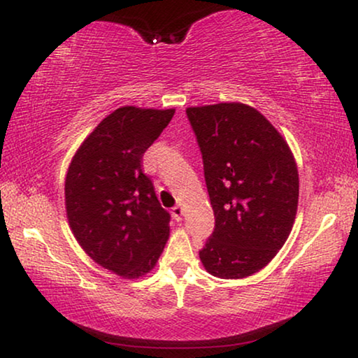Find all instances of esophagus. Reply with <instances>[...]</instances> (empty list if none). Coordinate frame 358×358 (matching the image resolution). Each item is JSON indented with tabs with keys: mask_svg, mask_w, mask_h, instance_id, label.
<instances>
[{
	"mask_svg": "<svg viewBox=\"0 0 358 358\" xmlns=\"http://www.w3.org/2000/svg\"><path fill=\"white\" fill-rule=\"evenodd\" d=\"M182 212H184V210H182V207H180V205H176V207H173V217L178 220V222L180 218H182Z\"/></svg>",
	"mask_w": 358,
	"mask_h": 358,
	"instance_id": "1",
	"label": "esophagus"
}]
</instances>
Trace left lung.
I'll return each instance as SVG.
<instances>
[{"mask_svg":"<svg viewBox=\"0 0 358 358\" xmlns=\"http://www.w3.org/2000/svg\"><path fill=\"white\" fill-rule=\"evenodd\" d=\"M185 114L202 153L215 215L200 261L220 278L252 275L292 231L298 207L295 158L271 122L246 104L189 107Z\"/></svg>","mask_w":358,"mask_h":358,"instance_id":"8db88e82","label":"left lung"}]
</instances>
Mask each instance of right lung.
<instances>
[{"label":"right lung","instance_id":"obj_1","mask_svg":"<svg viewBox=\"0 0 358 358\" xmlns=\"http://www.w3.org/2000/svg\"><path fill=\"white\" fill-rule=\"evenodd\" d=\"M174 109L120 107L83 141L65 180L68 222L76 241L99 266L122 277L155 267L169 236L143 155L173 119Z\"/></svg>","mask_w":358,"mask_h":358}]
</instances>
